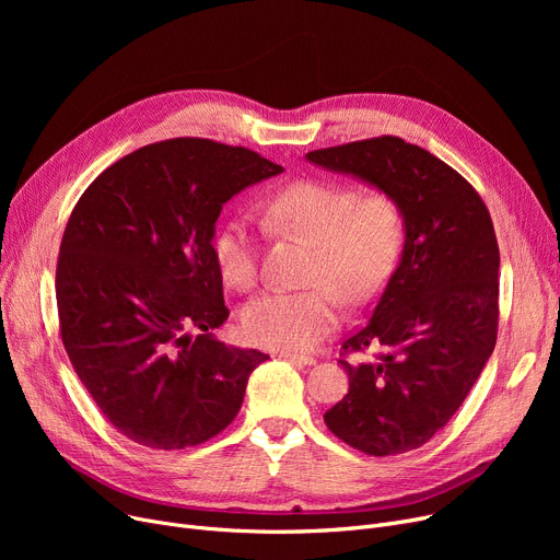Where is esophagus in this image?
<instances>
[{
    "label": "esophagus",
    "mask_w": 560,
    "mask_h": 560,
    "mask_svg": "<svg viewBox=\"0 0 560 560\" xmlns=\"http://www.w3.org/2000/svg\"><path fill=\"white\" fill-rule=\"evenodd\" d=\"M279 359L290 361V363H300V365H313L315 359L306 354H292V351H279Z\"/></svg>",
    "instance_id": "esophagus-1"
}]
</instances>
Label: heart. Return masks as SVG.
<instances>
[{
	"label": "heart",
	"mask_w": 560,
	"mask_h": 560,
	"mask_svg": "<svg viewBox=\"0 0 560 560\" xmlns=\"http://www.w3.org/2000/svg\"><path fill=\"white\" fill-rule=\"evenodd\" d=\"M260 222L277 235H298L313 245L306 290H275L243 311V331L258 345L300 351L331 334L342 317L343 298L363 306L381 295L406 245V213L381 188L329 179L290 182L260 201ZM222 281L249 292L258 283V249L243 218L229 220L213 241Z\"/></svg>",
	"instance_id": "1"
}]
</instances>
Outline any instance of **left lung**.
I'll return each instance as SVG.
<instances>
[{
	"label": "left lung",
	"instance_id": "8db88e82",
	"mask_svg": "<svg viewBox=\"0 0 560 560\" xmlns=\"http://www.w3.org/2000/svg\"><path fill=\"white\" fill-rule=\"evenodd\" d=\"M393 192L406 245L365 325L342 340L349 393L325 413L342 443L368 456L418 450L472 390L497 342L499 247L483 199L418 144L376 136L308 152ZM378 346L374 360L349 362Z\"/></svg>",
	"mask_w": 560,
	"mask_h": 560
}]
</instances>
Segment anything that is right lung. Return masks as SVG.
<instances>
[{
	"label": "right lung",
	"instance_id": "right-lung-1",
	"mask_svg": "<svg viewBox=\"0 0 560 560\" xmlns=\"http://www.w3.org/2000/svg\"><path fill=\"white\" fill-rule=\"evenodd\" d=\"M279 172L247 147L170 138L115 161L72 209L56 262L61 338L133 443L195 447L238 416L268 357L213 336L229 317L213 233L222 203Z\"/></svg>",
	"mask_w": 560,
	"mask_h": 560
}]
</instances>
